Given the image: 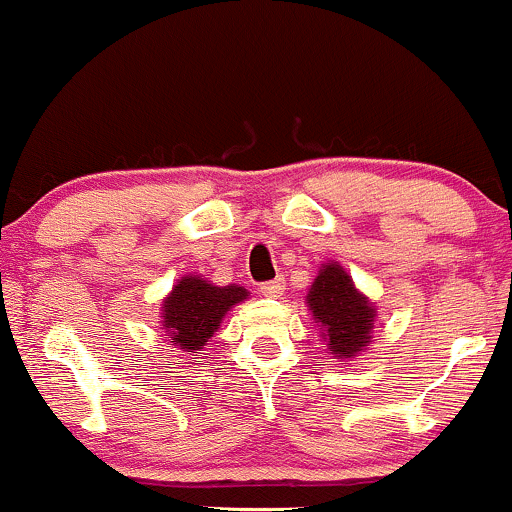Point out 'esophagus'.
Returning <instances> with one entry per match:
<instances>
[{
  "label": "esophagus",
  "mask_w": 512,
  "mask_h": 512,
  "mask_svg": "<svg viewBox=\"0 0 512 512\" xmlns=\"http://www.w3.org/2000/svg\"><path fill=\"white\" fill-rule=\"evenodd\" d=\"M284 291H286L284 279L267 281V284L260 286V293H262V296H267V298H279V296H284Z\"/></svg>",
  "instance_id": "34e87169"
}]
</instances>
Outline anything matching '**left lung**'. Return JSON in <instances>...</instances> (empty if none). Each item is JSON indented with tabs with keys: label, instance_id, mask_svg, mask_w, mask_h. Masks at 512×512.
Instances as JSON below:
<instances>
[{
	"label": "left lung",
	"instance_id": "obj_1",
	"mask_svg": "<svg viewBox=\"0 0 512 512\" xmlns=\"http://www.w3.org/2000/svg\"><path fill=\"white\" fill-rule=\"evenodd\" d=\"M310 315L320 327L327 351L342 361H351L373 342L378 308L339 262H325L305 296Z\"/></svg>",
	"mask_w": 512,
	"mask_h": 512
}]
</instances>
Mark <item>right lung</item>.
<instances>
[{
	"label": "right lung",
	"mask_w": 512,
	"mask_h": 512,
	"mask_svg": "<svg viewBox=\"0 0 512 512\" xmlns=\"http://www.w3.org/2000/svg\"><path fill=\"white\" fill-rule=\"evenodd\" d=\"M248 296L238 284L216 286L199 274H185L161 301V330L173 346L199 354L219 332L228 310Z\"/></svg>",
	"instance_id": "1"
}]
</instances>
